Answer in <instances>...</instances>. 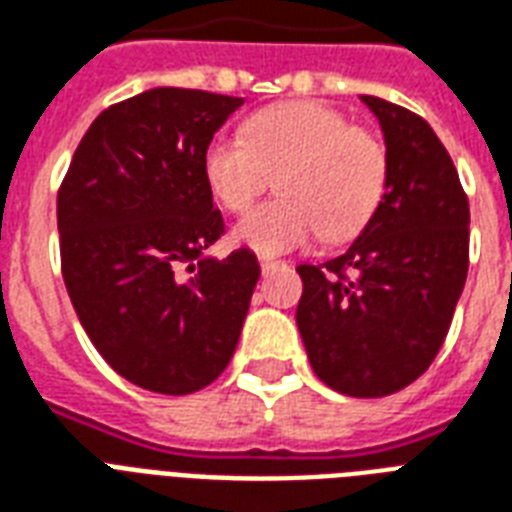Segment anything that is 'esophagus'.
I'll list each match as a JSON object with an SVG mask.
<instances>
[{
  "mask_svg": "<svg viewBox=\"0 0 512 512\" xmlns=\"http://www.w3.org/2000/svg\"><path fill=\"white\" fill-rule=\"evenodd\" d=\"M276 260H271V257H260V268H263V273H268L271 268H276Z\"/></svg>",
  "mask_w": 512,
  "mask_h": 512,
  "instance_id": "1",
  "label": "esophagus"
}]
</instances>
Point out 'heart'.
Masks as SVG:
<instances>
[{"label":"heart","mask_w":512,"mask_h":512,"mask_svg":"<svg viewBox=\"0 0 512 512\" xmlns=\"http://www.w3.org/2000/svg\"><path fill=\"white\" fill-rule=\"evenodd\" d=\"M276 177L279 195L233 228L257 255H284L314 236H357L378 212L389 185V152L376 134L314 101L260 109L241 139L217 136L204 152V179L217 204L241 214Z\"/></svg>","instance_id":"b5f03b06"}]
</instances>
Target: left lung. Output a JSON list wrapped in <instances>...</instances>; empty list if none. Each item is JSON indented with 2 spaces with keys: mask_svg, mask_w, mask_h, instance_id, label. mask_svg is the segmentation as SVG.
I'll return each mask as SVG.
<instances>
[{
  "mask_svg": "<svg viewBox=\"0 0 512 512\" xmlns=\"http://www.w3.org/2000/svg\"><path fill=\"white\" fill-rule=\"evenodd\" d=\"M362 101L384 131L389 185L343 255L298 265L295 319L330 389L386 397L413 384L446 341L470 263V204L424 117L376 96Z\"/></svg>",
  "mask_w": 512,
  "mask_h": 512,
  "instance_id": "obj_1",
  "label": "left lung"
}]
</instances>
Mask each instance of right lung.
I'll use <instances>...</instances> for the list:
<instances>
[{
	"label": "right lung",
	"mask_w": 512,
	"mask_h": 512,
	"mask_svg": "<svg viewBox=\"0 0 512 512\" xmlns=\"http://www.w3.org/2000/svg\"><path fill=\"white\" fill-rule=\"evenodd\" d=\"M241 104L190 88L112 104L58 190L61 273L80 325L109 368L158 395L198 392L228 368L260 279L249 249L204 255L225 230L204 152Z\"/></svg>",
	"instance_id": "add662e5"
}]
</instances>
